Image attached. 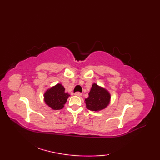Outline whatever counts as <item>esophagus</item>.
<instances>
[{
	"label": "esophagus",
	"instance_id": "obj_1",
	"mask_svg": "<svg viewBox=\"0 0 160 160\" xmlns=\"http://www.w3.org/2000/svg\"><path fill=\"white\" fill-rule=\"evenodd\" d=\"M75 95H76V96H82V93H81L80 92H78H78L75 93Z\"/></svg>",
	"mask_w": 160,
	"mask_h": 160
}]
</instances>
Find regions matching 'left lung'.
<instances>
[{"instance_id": "obj_1", "label": "left lung", "mask_w": 160, "mask_h": 160, "mask_svg": "<svg viewBox=\"0 0 160 160\" xmlns=\"http://www.w3.org/2000/svg\"><path fill=\"white\" fill-rule=\"evenodd\" d=\"M110 98V94L107 90L94 83L89 93V97L85 99L87 108L94 111L103 109L109 104Z\"/></svg>"}]
</instances>
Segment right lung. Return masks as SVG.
Instances as JSON below:
<instances>
[{"label":"right lung","instance_id":"add662e5","mask_svg":"<svg viewBox=\"0 0 160 160\" xmlns=\"http://www.w3.org/2000/svg\"><path fill=\"white\" fill-rule=\"evenodd\" d=\"M64 88L60 84H58L47 90L44 95L45 103L54 110L62 109L69 96V94L64 92Z\"/></svg>","mask_w":160,"mask_h":160}]
</instances>
